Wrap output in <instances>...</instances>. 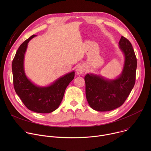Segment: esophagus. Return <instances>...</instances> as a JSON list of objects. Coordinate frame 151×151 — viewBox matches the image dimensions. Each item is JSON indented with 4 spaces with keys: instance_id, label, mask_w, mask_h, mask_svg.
I'll return each instance as SVG.
<instances>
[{
    "instance_id": "1",
    "label": "esophagus",
    "mask_w": 151,
    "mask_h": 151,
    "mask_svg": "<svg viewBox=\"0 0 151 151\" xmlns=\"http://www.w3.org/2000/svg\"><path fill=\"white\" fill-rule=\"evenodd\" d=\"M85 70V67L83 65H79L76 69V72L77 75H82Z\"/></svg>"
}]
</instances>
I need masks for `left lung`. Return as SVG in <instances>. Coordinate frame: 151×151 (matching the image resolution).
I'll return each mask as SVG.
<instances>
[{
  "mask_svg": "<svg viewBox=\"0 0 151 151\" xmlns=\"http://www.w3.org/2000/svg\"><path fill=\"white\" fill-rule=\"evenodd\" d=\"M119 48L124 55V62L118 77L108 79L100 75L87 73L84 78L87 101L96 111H110L120 107L134 87L137 59L132 45L127 39L121 36Z\"/></svg>",
  "mask_w": 151,
  "mask_h": 151,
  "instance_id": "8db88e82",
  "label": "left lung"
}]
</instances>
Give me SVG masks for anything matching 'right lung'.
<instances>
[{"mask_svg":"<svg viewBox=\"0 0 151 151\" xmlns=\"http://www.w3.org/2000/svg\"><path fill=\"white\" fill-rule=\"evenodd\" d=\"M36 36L32 35L18 48L12 63L14 86L17 94L27 108L35 112L48 114L59 107L65 90L73 79L75 72L58 78L50 85L39 86L32 82L24 70V56L29 41Z\"/></svg>","mask_w":151,"mask_h":151,"instance_id":"add662e5","label":"right lung"}]
</instances>
